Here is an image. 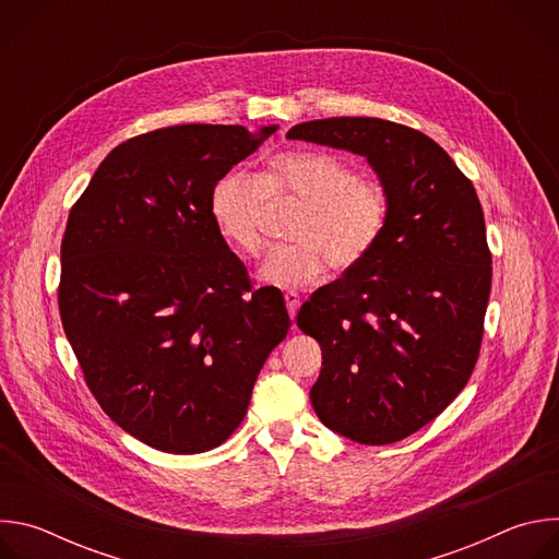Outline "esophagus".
<instances>
[{"label":"esophagus","instance_id":"obj_1","mask_svg":"<svg viewBox=\"0 0 559 559\" xmlns=\"http://www.w3.org/2000/svg\"><path fill=\"white\" fill-rule=\"evenodd\" d=\"M285 305H287V311H289V318L294 321L296 318V311L300 307V296L296 292H285Z\"/></svg>","mask_w":559,"mask_h":559}]
</instances>
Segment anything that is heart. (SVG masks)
<instances>
[{
    "instance_id": "obj_1",
    "label": "heart",
    "mask_w": 559,
    "mask_h": 559,
    "mask_svg": "<svg viewBox=\"0 0 559 559\" xmlns=\"http://www.w3.org/2000/svg\"><path fill=\"white\" fill-rule=\"evenodd\" d=\"M292 197L300 210L289 225V243L272 248L263 278L276 287L313 283L330 265L352 272L380 246L391 221L386 190L341 156L323 150L274 154L261 179L231 170L210 192V218L223 243L243 259L263 252L261 218L267 201Z\"/></svg>"
}]
</instances>
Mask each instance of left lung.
<instances>
[{
	"mask_svg": "<svg viewBox=\"0 0 559 559\" xmlns=\"http://www.w3.org/2000/svg\"><path fill=\"white\" fill-rule=\"evenodd\" d=\"M367 156L391 201L371 257L302 302L296 325L323 349L316 416L360 444L403 440L468 382L483 347L491 250L480 199L427 134L376 117L287 132Z\"/></svg>",
	"mask_w": 559,
	"mask_h": 559,
	"instance_id": "8db88e82",
	"label": "left lung"
}]
</instances>
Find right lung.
<instances>
[{"label": "right lung", "instance_id": "1", "mask_svg": "<svg viewBox=\"0 0 559 559\" xmlns=\"http://www.w3.org/2000/svg\"><path fill=\"white\" fill-rule=\"evenodd\" d=\"M276 126L188 123L119 143L68 214L61 325L99 407L166 453H203L243 423L292 321L210 218L214 183Z\"/></svg>", "mask_w": 559, "mask_h": 559}]
</instances>
